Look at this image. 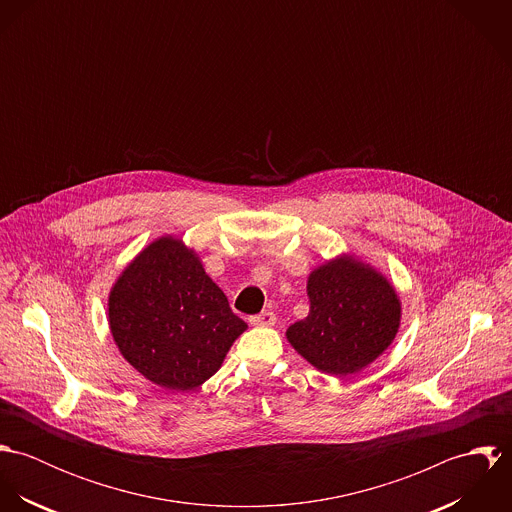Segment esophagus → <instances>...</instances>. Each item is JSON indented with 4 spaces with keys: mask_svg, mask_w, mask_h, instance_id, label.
Returning a JSON list of instances; mask_svg holds the SVG:
<instances>
[{
    "mask_svg": "<svg viewBox=\"0 0 512 512\" xmlns=\"http://www.w3.org/2000/svg\"><path fill=\"white\" fill-rule=\"evenodd\" d=\"M250 323L254 327H272V325H276V315L272 311H262V313L250 317Z\"/></svg>",
    "mask_w": 512,
    "mask_h": 512,
    "instance_id": "esophagus-1",
    "label": "esophagus"
}]
</instances>
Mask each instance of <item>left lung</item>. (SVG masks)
<instances>
[{"label":"left lung","instance_id":"obj_1","mask_svg":"<svg viewBox=\"0 0 512 512\" xmlns=\"http://www.w3.org/2000/svg\"><path fill=\"white\" fill-rule=\"evenodd\" d=\"M309 313L286 337L317 370L357 374L394 341L402 303L394 286L363 260L343 254L317 266L307 278Z\"/></svg>","mask_w":512,"mask_h":512}]
</instances>
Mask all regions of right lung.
<instances>
[{"label":"right lung","instance_id":"right-lung-1","mask_svg":"<svg viewBox=\"0 0 512 512\" xmlns=\"http://www.w3.org/2000/svg\"><path fill=\"white\" fill-rule=\"evenodd\" d=\"M108 323L122 357L153 384L189 392L219 370L248 325L181 238L161 236L118 276Z\"/></svg>","mask_w":512,"mask_h":512}]
</instances>
